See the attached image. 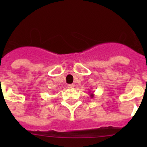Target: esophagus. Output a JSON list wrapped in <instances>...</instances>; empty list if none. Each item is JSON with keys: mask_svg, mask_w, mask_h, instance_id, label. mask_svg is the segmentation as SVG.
I'll return each instance as SVG.
<instances>
[{"mask_svg": "<svg viewBox=\"0 0 147 147\" xmlns=\"http://www.w3.org/2000/svg\"><path fill=\"white\" fill-rule=\"evenodd\" d=\"M74 87H75V85H74L73 84H68L67 85V87L69 89H73Z\"/></svg>", "mask_w": 147, "mask_h": 147, "instance_id": "34e87169", "label": "esophagus"}]
</instances>
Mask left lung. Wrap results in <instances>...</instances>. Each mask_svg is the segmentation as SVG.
Listing matches in <instances>:
<instances>
[{
  "label": "left lung",
  "mask_w": 147,
  "mask_h": 147,
  "mask_svg": "<svg viewBox=\"0 0 147 147\" xmlns=\"http://www.w3.org/2000/svg\"><path fill=\"white\" fill-rule=\"evenodd\" d=\"M90 97H91V98H93V97H94V94H93V93H90Z\"/></svg>",
  "instance_id": "8db88e82"
}]
</instances>
